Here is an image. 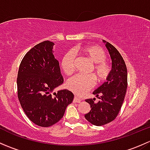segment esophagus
Listing matches in <instances>:
<instances>
[{
	"mask_svg": "<svg viewBox=\"0 0 150 150\" xmlns=\"http://www.w3.org/2000/svg\"><path fill=\"white\" fill-rule=\"evenodd\" d=\"M72 102H73V103H80V102H81V100L80 99H78V98L75 97V96Z\"/></svg>",
	"mask_w": 150,
	"mask_h": 150,
	"instance_id": "1",
	"label": "esophagus"
}]
</instances>
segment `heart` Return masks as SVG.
<instances>
[{
  "label": "heart",
  "mask_w": 150,
  "mask_h": 150,
  "mask_svg": "<svg viewBox=\"0 0 150 150\" xmlns=\"http://www.w3.org/2000/svg\"><path fill=\"white\" fill-rule=\"evenodd\" d=\"M81 52L93 63L90 72H93L96 81L103 83L108 79L111 73V67L105 61L107 56L102 48L96 46H85L81 49ZM75 56L73 51H69L63 56L60 65L63 72L70 75L75 72ZM95 85V78L93 75H77L67 81V88L75 94L81 96L91 89Z\"/></svg>",
  "instance_id": "b5f03b06"
}]
</instances>
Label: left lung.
I'll return each mask as SVG.
<instances>
[{"label": "left lung", "instance_id": "obj_1", "mask_svg": "<svg viewBox=\"0 0 150 150\" xmlns=\"http://www.w3.org/2000/svg\"><path fill=\"white\" fill-rule=\"evenodd\" d=\"M103 41L112 59L111 73L107 81L93 92L99 99V102H94L95 98L86 100L90 104L91 110L85 117L97 126L115 119L123 103L128 86L127 67L121 54L109 42Z\"/></svg>", "mask_w": 150, "mask_h": 150}]
</instances>
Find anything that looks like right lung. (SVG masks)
Returning a JSON list of instances; mask_svg holds the SVG:
<instances>
[{
  "label": "right lung",
  "instance_id": "right-lung-1",
  "mask_svg": "<svg viewBox=\"0 0 150 150\" xmlns=\"http://www.w3.org/2000/svg\"><path fill=\"white\" fill-rule=\"evenodd\" d=\"M49 40L41 42L22 59L17 75V95L22 108L33 123L49 127L59 121L74 95L61 90L51 94L64 82L58 60Z\"/></svg>",
  "mask_w": 150,
  "mask_h": 150
}]
</instances>
